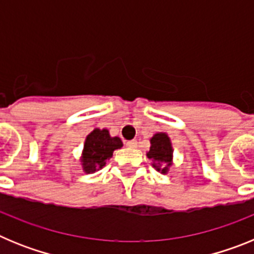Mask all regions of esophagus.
Instances as JSON below:
<instances>
[{"label": "esophagus", "mask_w": 254, "mask_h": 254, "mask_svg": "<svg viewBox=\"0 0 254 254\" xmlns=\"http://www.w3.org/2000/svg\"><path fill=\"white\" fill-rule=\"evenodd\" d=\"M126 145H127L128 147H137V141L136 140L127 141V142H126Z\"/></svg>", "instance_id": "esophagus-1"}]
</instances>
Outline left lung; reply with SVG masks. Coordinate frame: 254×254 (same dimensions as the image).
Returning a JSON list of instances; mask_svg holds the SVG:
<instances>
[{
  "label": "left lung",
  "mask_w": 254,
  "mask_h": 254,
  "mask_svg": "<svg viewBox=\"0 0 254 254\" xmlns=\"http://www.w3.org/2000/svg\"><path fill=\"white\" fill-rule=\"evenodd\" d=\"M150 150L146 152L147 158L152 160V167L167 174L173 164V146L169 136L165 132H158L150 138Z\"/></svg>",
  "instance_id": "obj_1"
}]
</instances>
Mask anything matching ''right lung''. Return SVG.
I'll use <instances>...</instances> for the list:
<instances>
[{"mask_svg": "<svg viewBox=\"0 0 254 254\" xmlns=\"http://www.w3.org/2000/svg\"><path fill=\"white\" fill-rule=\"evenodd\" d=\"M123 146L120 137H112L105 128H95L85 138L81 154V165L85 173H94L105 167L113 156V151Z\"/></svg>", "mask_w": 254, "mask_h": 254, "instance_id": "add662e5", "label": "right lung"}]
</instances>
